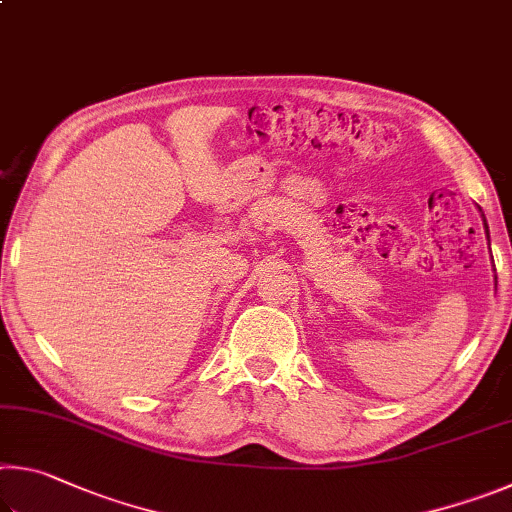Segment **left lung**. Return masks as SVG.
I'll list each match as a JSON object with an SVG mask.
<instances>
[{"label": "left lung", "instance_id": "8db88e82", "mask_svg": "<svg viewBox=\"0 0 512 512\" xmlns=\"http://www.w3.org/2000/svg\"><path fill=\"white\" fill-rule=\"evenodd\" d=\"M483 221H485V216H483ZM485 228H488V225H485ZM485 235H488V241H490V232L488 230H485Z\"/></svg>", "mask_w": 512, "mask_h": 512}]
</instances>
